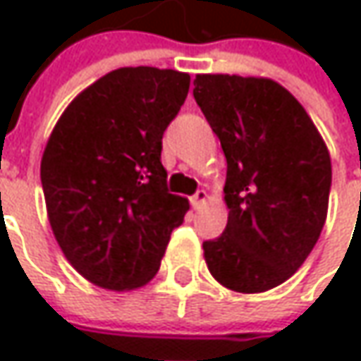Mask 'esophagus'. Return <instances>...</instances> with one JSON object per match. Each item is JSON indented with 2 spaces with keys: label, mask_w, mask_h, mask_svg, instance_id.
Instances as JSON below:
<instances>
[{
  "label": "esophagus",
  "mask_w": 361,
  "mask_h": 361,
  "mask_svg": "<svg viewBox=\"0 0 361 361\" xmlns=\"http://www.w3.org/2000/svg\"><path fill=\"white\" fill-rule=\"evenodd\" d=\"M207 199H209V192H207L204 188H201V190H197V192H195V197L190 199V202H192V207H195V209H201L202 204L207 202Z\"/></svg>",
  "instance_id": "obj_1"
}]
</instances>
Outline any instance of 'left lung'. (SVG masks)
Instances as JSON below:
<instances>
[{"label":"left lung","mask_w":361,"mask_h":361,"mask_svg":"<svg viewBox=\"0 0 361 361\" xmlns=\"http://www.w3.org/2000/svg\"><path fill=\"white\" fill-rule=\"evenodd\" d=\"M195 100L227 159L223 235L202 243L211 275L237 293L287 281L326 225L331 159L298 98L271 78L197 74Z\"/></svg>","instance_id":"8db88e82"}]
</instances>
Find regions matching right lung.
<instances>
[{
    "instance_id": "add662e5",
    "label": "right lung",
    "mask_w": 361,
    "mask_h": 361,
    "mask_svg": "<svg viewBox=\"0 0 361 361\" xmlns=\"http://www.w3.org/2000/svg\"><path fill=\"white\" fill-rule=\"evenodd\" d=\"M188 86L178 70H112L49 134L39 166L49 227L70 265L102 289L145 287L187 215V199L166 190L160 150Z\"/></svg>"
}]
</instances>
